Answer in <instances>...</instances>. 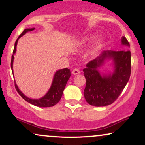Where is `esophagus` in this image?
<instances>
[{"label":"esophagus","instance_id":"obj_1","mask_svg":"<svg viewBox=\"0 0 145 145\" xmlns=\"http://www.w3.org/2000/svg\"><path fill=\"white\" fill-rule=\"evenodd\" d=\"M80 73V71L79 69H77V68H75V69H73V71H72L73 75H78V74H79Z\"/></svg>","mask_w":145,"mask_h":145}]
</instances>
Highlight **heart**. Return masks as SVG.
I'll return each mask as SVG.
<instances>
[{
	"label": "heart",
	"mask_w": 145,
	"mask_h": 145,
	"mask_svg": "<svg viewBox=\"0 0 145 145\" xmlns=\"http://www.w3.org/2000/svg\"><path fill=\"white\" fill-rule=\"evenodd\" d=\"M91 38H88L86 39H84V40L80 41V43L81 44H84L86 42L87 39H90ZM104 39L102 37H98L95 41H94L93 42V44L89 46L87 49L86 50V51L84 52L83 54V57L85 58V59H88V58H91L93 57L97 54L98 52L101 50V47H102L103 44H104Z\"/></svg>",
	"instance_id": "b5f03b06"
}]
</instances>
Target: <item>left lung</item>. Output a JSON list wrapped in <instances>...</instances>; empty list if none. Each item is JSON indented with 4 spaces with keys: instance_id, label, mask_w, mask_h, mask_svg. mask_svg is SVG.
Segmentation results:
<instances>
[{
    "instance_id": "obj_1",
    "label": "left lung",
    "mask_w": 145,
    "mask_h": 145,
    "mask_svg": "<svg viewBox=\"0 0 145 145\" xmlns=\"http://www.w3.org/2000/svg\"><path fill=\"white\" fill-rule=\"evenodd\" d=\"M121 44L129 47L125 37ZM112 61L113 71L100 73L99 69L108 60ZM86 84L84 91L86 101L90 105L100 107L112 104L120 95L131 74V52L127 48L123 50L104 51L95 59L86 64L83 69Z\"/></svg>"
}]
</instances>
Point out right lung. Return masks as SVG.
<instances>
[{"instance_id":"1","label":"right lung","mask_w":145,"mask_h":145,"mask_svg":"<svg viewBox=\"0 0 145 145\" xmlns=\"http://www.w3.org/2000/svg\"><path fill=\"white\" fill-rule=\"evenodd\" d=\"M34 29L35 28H31V29H26L24 30V31L18 37V39L15 43L14 49V52H13V55L11 56V67L13 73H14V71H13V63H14V54L16 52V46H17L18 41L22 36L24 35L26 33L33 31ZM70 69H67V68H64V69H59L58 71H56L54 75V78H53V80L52 82L50 88L48 90L47 93L45 95L44 97L39 98V99H31V98L28 97L27 96H26L24 93H22V91L19 89L17 84H16V82H15V84H16V89L17 90L18 93L27 102L34 105V106H38V107H52V106H54V105L57 104L61 99L63 95V91H64L68 80L70 78Z\"/></svg>"}]
</instances>
